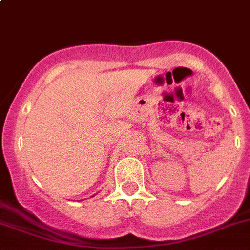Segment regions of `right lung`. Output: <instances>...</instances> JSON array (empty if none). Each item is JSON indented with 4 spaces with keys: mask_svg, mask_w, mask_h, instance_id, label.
Listing matches in <instances>:
<instances>
[{
    "mask_svg": "<svg viewBox=\"0 0 250 250\" xmlns=\"http://www.w3.org/2000/svg\"><path fill=\"white\" fill-rule=\"evenodd\" d=\"M92 197H94V195H92Z\"/></svg>",
    "mask_w": 250,
    "mask_h": 250,
    "instance_id": "right-lung-1",
    "label": "right lung"
}]
</instances>
